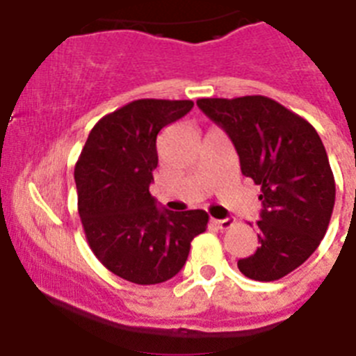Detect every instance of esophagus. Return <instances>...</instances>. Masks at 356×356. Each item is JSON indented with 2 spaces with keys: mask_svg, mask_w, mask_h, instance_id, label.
I'll return each mask as SVG.
<instances>
[{
  "mask_svg": "<svg viewBox=\"0 0 356 356\" xmlns=\"http://www.w3.org/2000/svg\"><path fill=\"white\" fill-rule=\"evenodd\" d=\"M212 225H216L219 229H228L235 225V219L226 217V219H212Z\"/></svg>",
  "mask_w": 356,
  "mask_h": 356,
  "instance_id": "34e87169",
  "label": "esophagus"
}]
</instances>
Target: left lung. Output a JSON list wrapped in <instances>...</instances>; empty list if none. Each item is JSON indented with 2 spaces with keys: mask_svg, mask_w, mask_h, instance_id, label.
Wrapping results in <instances>:
<instances>
[{
  "mask_svg": "<svg viewBox=\"0 0 356 356\" xmlns=\"http://www.w3.org/2000/svg\"><path fill=\"white\" fill-rule=\"evenodd\" d=\"M197 106L228 134L242 175L260 185L259 248L237 262L257 282L292 273L317 250L335 205V180L316 128L266 96L201 97Z\"/></svg>",
  "mask_w": 356,
  "mask_h": 356,
  "instance_id": "8db88e82",
  "label": "left lung"
}]
</instances>
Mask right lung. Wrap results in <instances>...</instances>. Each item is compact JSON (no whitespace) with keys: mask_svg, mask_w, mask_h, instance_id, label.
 <instances>
[{"mask_svg":"<svg viewBox=\"0 0 356 356\" xmlns=\"http://www.w3.org/2000/svg\"><path fill=\"white\" fill-rule=\"evenodd\" d=\"M191 99H137L94 124L74 165L78 213L90 250L131 284L155 285L180 273L205 210L159 209L149 194L159 165L156 135L184 118Z\"/></svg>","mask_w":356,"mask_h":356,"instance_id":"right-lung-1","label":"right lung"}]
</instances>
